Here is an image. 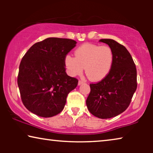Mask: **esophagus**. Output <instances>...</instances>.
<instances>
[{
	"label": "esophagus",
	"mask_w": 153,
	"mask_h": 153,
	"mask_svg": "<svg viewBox=\"0 0 153 153\" xmlns=\"http://www.w3.org/2000/svg\"><path fill=\"white\" fill-rule=\"evenodd\" d=\"M83 83H84V82H83V81H79V83H78V85H80L81 84H83Z\"/></svg>",
	"instance_id": "obj_1"
}]
</instances>
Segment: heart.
Returning a JSON list of instances; mask_svg holds the SVG:
<instances>
[{
    "label": "heart",
    "instance_id": "b5f03b06",
    "mask_svg": "<svg viewBox=\"0 0 153 153\" xmlns=\"http://www.w3.org/2000/svg\"><path fill=\"white\" fill-rule=\"evenodd\" d=\"M76 57L67 54L64 62L70 76L85 74L93 81H100L107 76L111 70L114 56L108 46L84 44L75 51Z\"/></svg>",
    "mask_w": 153,
    "mask_h": 153
}]
</instances>
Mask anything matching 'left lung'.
Returning <instances> with one entry per match:
<instances>
[{
  "instance_id": "left-lung-1",
  "label": "left lung",
  "mask_w": 153,
  "mask_h": 153,
  "mask_svg": "<svg viewBox=\"0 0 153 153\" xmlns=\"http://www.w3.org/2000/svg\"><path fill=\"white\" fill-rule=\"evenodd\" d=\"M100 42L107 44L112 49L114 63L105 78L90 84L86 105L93 116L106 119L120 114L129 106L137 87V68L124 46L111 39H101Z\"/></svg>"
}]
</instances>
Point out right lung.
<instances>
[{
  "instance_id": "right-lung-1",
  "label": "right lung",
  "mask_w": 153,
  "mask_h": 153,
  "mask_svg": "<svg viewBox=\"0 0 153 153\" xmlns=\"http://www.w3.org/2000/svg\"><path fill=\"white\" fill-rule=\"evenodd\" d=\"M71 39L49 37L33 45L22 58L17 83L22 102L30 112L49 118L64 108L78 79L65 72L64 59L76 46Z\"/></svg>"
}]
</instances>
